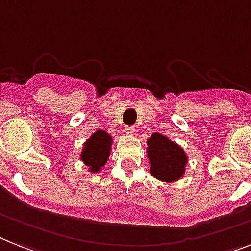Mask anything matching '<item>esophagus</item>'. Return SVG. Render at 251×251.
I'll use <instances>...</instances> for the list:
<instances>
[{"label": "esophagus", "instance_id": "34e87169", "mask_svg": "<svg viewBox=\"0 0 251 251\" xmlns=\"http://www.w3.org/2000/svg\"><path fill=\"white\" fill-rule=\"evenodd\" d=\"M124 129H126V133L127 134H132L134 132L133 126H126V128H124Z\"/></svg>", "mask_w": 251, "mask_h": 251}]
</instances>
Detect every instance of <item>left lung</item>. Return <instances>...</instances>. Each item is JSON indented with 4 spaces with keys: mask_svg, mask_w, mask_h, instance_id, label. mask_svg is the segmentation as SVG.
Returning <instances> with one entry per match:
<instances>
[{
    "mask_svg": "<svg viewBox=\"0 0 251 251\" xmlns=\"http://www.w3.org/2000/svg\"><path fill=\"white\" fill-rule=\"evenodd\" d=\"M150 173L163 182H175L185 175L187 155L175 141L160 133H152L148 140Z\"/></svg>",
    "mask_w": 251,
    "mask_h": 251,
    "instance_id": "1",
    "label": "left lung"
}]
</instances>
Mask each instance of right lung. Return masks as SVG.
<instances>
[{
  "label": "right lung",
  "mask_w": 251,
  "mask_h": 251,
  "mask_svg": "<svg viewBox=\"0 0 251 251\" xmlns=\"http://www.w3.org/2000/svg\"><path fill=\"white\" fill-rule=\"evenodd\" d=\"M113 138L107 132L102 129L96 130L84 142L83 150L80 154V160L88 167L90 172L97 173L106 164L110 156Z\"/></svg>",
  "instance_id": "obj_1"
}]
</instances>
